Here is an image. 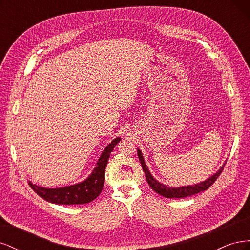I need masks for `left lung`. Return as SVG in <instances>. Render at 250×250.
<instances>
[{"mask_svg":"<svg viewBox=\"0 0 250 250\" xmlns=\"http://www.w3.org/2000/svg\"><path fill=\"white\" fill-rule=\"evenodd\" d=\"M138 156H139V160L141 162L143 171L145 172V176H146V179L148 181L149 186L151 187V188H152L153 191H155L157 194L162 195L163 197H166V198H185V197H187V196H192V195H195L197 193H200L202 191L208 190V188L215 183V180L218 178V176L220 175L223 168H224V166H225V164H223L222 167L219 169L216 173H214L213 175L209 176L204 181H201V183H199V184L192 185V186L172 188V187H167L166 185L160 183V181L152 176V174L150 173L140 149H138Z\"/></svg>","mask_w":250,"mask_h":250,"instance_id":"obj_1","label":"left lung"}]
</instances>
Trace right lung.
Segmentation results:
<instances>
[{
	"instance_id": "add662e5",
	"label": "right lung",
	"mask_w": 250,
	"mask_h": 250,
	"mask_svg": "<svg viewBox=\"0 0 250 250\" xmlns=\"http://www.w3.org/2000/svg\"><path fill=\"white\" fill-rule=\"evenodd\" d=\"M120 141L121 138H116L108 144L98 160L92 174L81 183L55 188L36 186L30 180L28 184L37 195L51 203L71 206V204H85L93 201L102 191L105 180V168L107 166L111 151Z\"/></svg>"
}]
</instances>
